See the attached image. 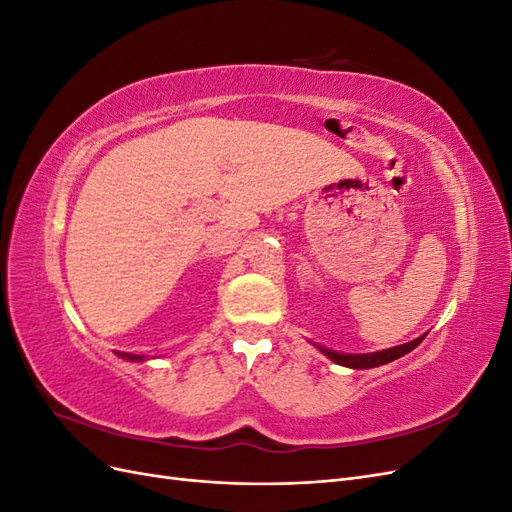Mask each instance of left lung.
Here are the masks:
<instances>
[{
    "label": "left lung",
    "mask_w": 512,
    "mask_h": 512,
    "mask_svg": "<svg viewBox=\"0 0 512 512\" xmlns=\"http://www.w3.org/2000/svg\"><path fill=\"white\" fill-rule=\"evenodd\" d=\"M425 337V335H423ZM423 337L414 339V342H408V344H401V346H395V348H389V350H380V352H369V354H339V352H333V350H327V348H320L324 354L329 356L331 361H335L337 365H344V367H352V369H369V367H378V365H384V363H391L395 359H399V356L408 354L410 350H414L418 344L423 342Z\"/></svg>",
    "instance_id": "obj_1"
}]
</instances>
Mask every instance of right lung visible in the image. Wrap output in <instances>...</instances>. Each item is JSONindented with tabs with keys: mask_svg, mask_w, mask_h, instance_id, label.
I'll use <instances>...</instances> for the list:
<instances>
[{
	"mask_svg": "<svg viewBox=\"0 0 512 512\" xmlns=\"http://www.w3.org/2000/svg\"><path fill=\"white\" fill-rule=\"evenodd\" d=\"M119 356H123V359H130V361H143V356H134V354H128V352H123Z\"/></svg>",
	"mask_w": 512,
	"mask_h": 512,
	"instance_id": "obj_1",
	"label": "right lung"
}]
</instances>
